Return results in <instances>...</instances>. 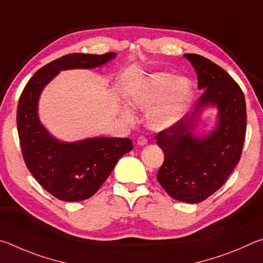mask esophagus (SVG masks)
Masks as SVG:
<instances>
[{
  "label": "esophagus",
  "instance_id": "esophagus-1",
  "mask_svg": "<svg viewBox=\"0 0 263 263\" xmlns=\"http://www.w3.org/2000/svg\"><path fill=\"white\" fill-rule=\"evenodd\" d=\"M137 144L139 145V146H145V145H147V139H146L145 137H139L138 138V140H137Z\"/></svg>",
  "mask_w": 263,
  "mask_h": 263
}]
</instances>
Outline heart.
Masks as SVG:
<instances>
[{
    "label": "heart",
    "mask_w": 263,
    "mask_h": 263,
    "mask_svg": "<svg viewBox=\"0 0 263 263\" xmlns=\"http://www.w3.org/2000/svg\"><path fill=\"white\" fill-rule=\"evenodd\" d=\"M193 92V84L186 78H177L169 73H154L140 80L128 91L127 100L133 108L147 110V123L155 131L174 126L183 116ZM122 117L133 121V114L127 108L122 109Z\"/></svg>",
    "instance_id": "b5f03b06"
}]
</instances>
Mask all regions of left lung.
I'll return each instance as SVG.
<instances>
[{
  "mask_svg": "<svg viewBox=\"0 0 263 263\" xmlns=\"http://www.w3.org/2000/svg\"><path fill=\"white\" fill-rule=\"evenodd\" d=\"M184 58L195 68L203 94L193 112L155 137L164 154L157 179L171 197L194 204L216 193L238 164L247 115L243 92L229 73L202 55ZM206 106H217V126L206 136H196L194 127Z\"/></svg>",
  "mask_w": 263,
  "mask_h": 263,
  "instance_id": "1",
  "label": "left lung"
}]
</instances>
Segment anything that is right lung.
Returning a JSON list of instances; mask_svg holds the SVG:
<instances>
[{"mask_svg":"<svg viewBox=\"0 0 263 263\" xmlns=\"http://www.w3.org/2000/svg\"><path fill=\"white\" fill-rule=\"evenodd\" d=\"M115 57L112 52L61 57L37 70L20 97L17 130L26 167L47 193L61 201L77 202L91 197L118 160L133 148V144L128 138L99 137L75 142L55 139L39 121V96L60 70L96 68Z\"/></svg>","mask_w":263,"mask_h":263,"instance_id":"right-lung-1","label":"right lung"}]
</instances>
